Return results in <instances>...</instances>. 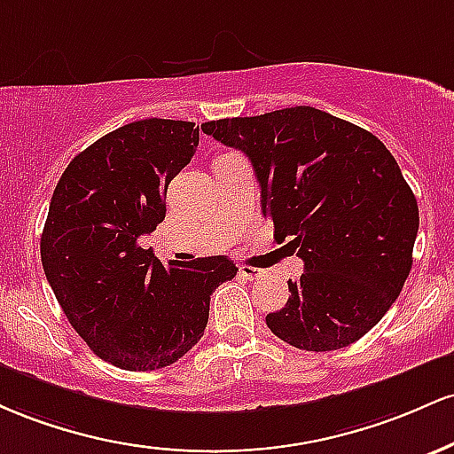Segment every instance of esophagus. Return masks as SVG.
Segmentation results:
<instances>
[{"label":"esophagus","instance_id":"34e87169","mask_svg":"<svg viewBox=\"0 0 454 454\" xmlns=\"http://www.w3.org/2000/svg\"><path fill=\"white\" fill-rule=\"evenodd\" d=\"M240 274L244 278H248V281H253V278H259L262 277V270H257V268H251V266H242L240 268Z\"/></svg>","mask_w":454,"mask_h":454}]
</instances>
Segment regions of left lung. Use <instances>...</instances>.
I'll return each mask as SVG.
<instances>
[{
	"label": "left lung",
	"mask_w": 454,
	"mask_h": 454,
	"mask_svg": "<svg viewBox=\"0 0 454 454\" xmlns=\"http://www.w3.org/2000/svg\"><path fill=\"white\" fill-rule=\"evenodd\" d=\"M244 152L277 236L304 262L287 304L266 317L285 343L348 348L392 307L411 270L419 203L373 132L315 106L201 124Z\"/></svg>",
	"instance_id": "1"
}]
</instances>
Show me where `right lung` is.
I'll list each match as a JSON object with an SVG mask.
<instances>
[{
    "label": "right lung",
    "mask_w": 454,
    "mask_h": 454,
    "mask_svg": "<svg viewBox=\"0 0 454 454\" xmlns=\"http://www.w3.org/2000/svg\"><path fill=\"white\" fill-rule=\"evenodd\" d=\"M200 126L132 121L70 160L40 238L47 281L96 356L154 371L197 345L210 295L236 277L225 254L162 266L139 238L165 221L167 186L195 156Z\"/></svg>",
    "instance_id": "1"
}]
</instances>
